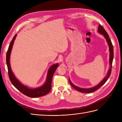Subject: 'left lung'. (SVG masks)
Returning a JSON list of instances; mask_svg holds the SVG:
<instances>
[{"label":"left lung","mask_w":122,"mask_h":122,"mask_svg":"<svg viewBox=\"0 0 122 122\" xmlns=\"http://www.w3.org/2000/svg\"><path fill=\"white\" fill-rule=\"evenodd\" d=\"M98 32H99L100 34L103 35V36L105 37V39L107 40V42L108 43V46H109V50H110V68L108 69L107 75L106 76L104 77V79H103L102 81H101L99 84L98 85H96L95 86L91 88H89V89H82V88H80L77 87L76 85H74L71 82L70 80L69 79V82L70 83L71 86L73 87L74 89L78 91L82 92V93H92L95 91L99 89L101 86H102L103 85L105 84V83L107 81L108 79L109 78V77L111 73V71H112V62H113V57H114V52H113V45L111 42V40L109 38V36L107 34V33L106 31L103 28V27L101 25H99L98 27Z\"/></svg>","instance_id":"8db88e82"}]
</instances>
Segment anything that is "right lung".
I'll return each mask as SVG.
<instances>
[{"label": "right lung", "mask_w": 122, "mask_h": 122, "mask_svg": "<svg viewBox=\"0 0 122 122\" xmlns=\"http://www.w3.org/2000/svg\"><path fill=\"white\" fill-rule=\"evenodd\" d=\"M16 37L17 34H15L10 43L6 54V63L8 70V76L10 81L17 89L19 90L20 92H21L22 94L27 96V97H38L47 94L51 91L52 79L54 72L59 66V64L56 63L53 64L49 69L46 81L45 83L41 86L36 88V89H31V88L23 85L19 82V80L16 79L14 74L13 73L10 64V53H11L12 46Z\"/></svg>", "instance_id": "add662e5"}]
</instances>
